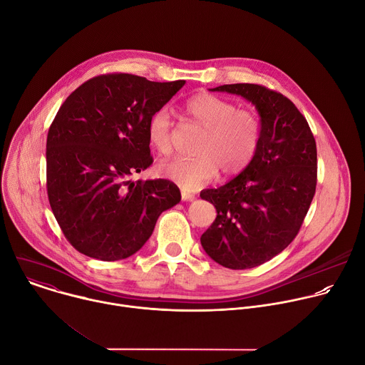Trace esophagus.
Here are the masks:
<instances>
[{
	"label": "esophagus",
	"mask_w": 365,
	"mask_h": 365,
	"mask_svg": "<svg viewBox=\"0 0 365 365\" xmlns=\"http://www.w3.org/2000/svg\"><path fill=\"white\" fill-rule=\"evenodd\" d=\"M195 195L193 193H190V192H187V190H182V199L183 200H186V202H192V200H195Z\"/></svg>",
	"instance_id": "esophagus-1"
}]
</instances>
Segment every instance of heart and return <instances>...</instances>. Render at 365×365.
I'll return each mask as SVG.
<instances>
[{"label": "heart", "instance_id": "obj_1", "mask_svg": "<svg viewBox=\"0 0 365 365\" xmlns=\"http://www.w3.org/2000/svg\"><path fill=\"white\" fill-rule=\"evenodd\" d=\"M183 114L203 128L193 158H175L159 165L160 175L185 189L210 183L221 170L225 176L241 172L255 154L262 125L255 113L237 110L235 103L211 93H197L183 103ZM170 114L155 111L147 123L150 145L160 154L172 150Z\"/></svg>", "mask_w": 365, "mask_h": 365}]
</instances>
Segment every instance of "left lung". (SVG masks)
Instances as JSON below:
<instances>
[{
    "instance_id": "left-lung-1",
    "label": "left lung",
    "mask_w": 365,
    "mask_h": 365,
    "mask_svg": "<svg viewBox=\"0 0 365 365\" xmlns=\"http://www.w3.org/2000/svg\"><path fill=\"white\" fill-rule=\"evenodd\" d=\"M211 91L250 101L262 133L255 154L238 176L218 189L200 192L218 212L200 244L227 269H252L282 252L297 235L315 196L317 143L294 103L276 91L255 83Z\"/></svg>"
}]
</instances>
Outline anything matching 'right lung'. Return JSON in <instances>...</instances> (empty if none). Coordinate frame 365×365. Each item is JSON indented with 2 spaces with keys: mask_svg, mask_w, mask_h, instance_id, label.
<instances>
[{
  "mask_svg": "<svg viewBox=\"0 0 365 365\" xmlns=\"http://www.w3.org/2000/svg\"><path fill=\"white\" fill-rule=\"evenodd\" d=\"M183 85L108 73L62 103L46 143L47 196L79 252L102 262L127 258L145 244L160 214L180 202L168 179L128 178L153 163L147 123Z\"/></svg>",
  "mask_w": 365,
  "mask_h": 365,
  "instance_id": "right-lung-1",
  "label": "right lung"
}]
</instances>
